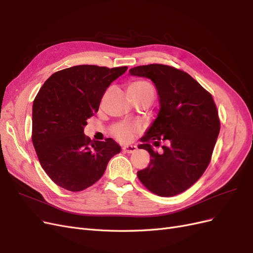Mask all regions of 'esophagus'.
<instances>
[{
	"mask_svg": "<svg viewBox=\"0 0 253 253\" xmlns=\"http://www.w3.org/2000/svg\"><path fill=\"white\" fill-rule=\"evenodd\" d=\"M122 150H124V152H126V153H133L137 150V147H136V145L127 144V145H125V147L122 148Z\"/></svg>",
	"mask_w": 253,
	"mask_h": 253,
	"instance_id": "34e87169",
	"label": "esophagus"
}]
</instances>
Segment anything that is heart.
I'll use <instances>...</instances> for the list:
<instances>
[{"label":"heart","instance_id":"obj_1","mask_svg":"<svg viewBox=\"0 0 253 253\" xmlns=\"http://www.w3.org/2000/svg\"><path fill=\"white\" fill-rule=\"evenodd\" d=\"M128 94L133 96H151L154 97V86L149 81L137 80L133 81L128 85ZM140 129V126L136 124H119L113 127V134L121 141H127L132 138Z\"/></svg>","mask_w":253,"mask_h":253}]
</instances>
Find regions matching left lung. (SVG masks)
<instances>
[{
  "label": "left lung",
  "instance_id": "8db88e82",
  "mask_svg": "<svg viewBox=\"0 0 253 253\" xmlns=\"http://www.w3.org/2000/svg\"><path fill=\"white\" fill-rule=\"evenodd\" d=\"M129 74L151 79L160 104L157 118L138 145L150 153V165L137 176L154 194L177 195L194 185L209 166L220 128L216 105L209 91L175 67L141 65ZM160 141L168 144L158 153L151 144L159 146Z\"/></svg>",
  "mask_w": 253,
  "mask_h": 253
}]
</instances>
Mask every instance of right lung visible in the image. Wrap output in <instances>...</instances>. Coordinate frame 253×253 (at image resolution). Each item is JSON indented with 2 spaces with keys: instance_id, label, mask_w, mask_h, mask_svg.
Returning a JSON list of instances; mask_svg holds the SVG:
<instances>
[{
  "instance_id": "1",
  "label": "right lung",
  "mask_w": 253,
  "mask_h": 253,
  "mask_svg": "<svg viewBox=\"0 0 253 253\" xmlns=\"http://www.w3.org/2000/svg\"><path fill=\"white\" fill-rule=\"evenodd\" d=\"M127 70L77 65L52 74L33 105L32 139L43 170L59 187L78 192L101 178L110 159L121 151L112 138L84 135L110 84Z\"/></svg>"
}]
</instances>
